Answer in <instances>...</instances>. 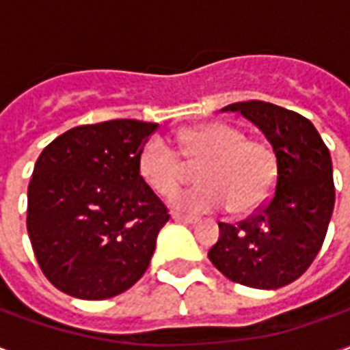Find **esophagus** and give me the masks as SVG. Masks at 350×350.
Wrapping results in <instances>:
<instances>
[{"instance_id":"34e87169","label":"esophagus","mask_w":350,"mask_h":350,"mask_svg":"<svg viewBox=\"0 0 350 350\" xmlns=\"http://www.w3.org/2000/svg\"><path fill=\"white\" fill-rule=\"evenodd\" d=\"M172 219L176 223H183V225H195L197 219L195 217H189V215H182V213H172Z\"/></svg>"}]
</instances>
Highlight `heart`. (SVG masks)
I'll use <instances>...</instances> for the list:
<instances>
[{
    "label": "heart",
    "instance_id": "1",
    "mask_svg": "<svg viewBox=\"0 0 350 350\" xmlns=\"http://www.w3.org/2000/svg\"><path fill=\"white\" fill-rule=\"evenodd\" d=\"M176 142L178 152L163 138H148L137 155V172L153 195L168 198L185 180V165H198L197 187L172 198L180 212L212 213L227 206L234 215H247L266 204L275 189L278 157L271 146L247 138L230 123L185 127Z\"/></svg>",
    "mask_w": 350,
    "mask_h": 350
}]
</instances>
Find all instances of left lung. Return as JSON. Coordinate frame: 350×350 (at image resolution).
I'll return each mask as SVG.
<instances>
[{"label": "left lung", "instance_id": "obj_1", "mask_svg": "<svg viewBox=\"0 0 350 350\" xmlns=\"http://www.w3.org/2000/svg\"><path fill=\"white\" fill-rule=\"evenodd\" d=\"M223 110L240 112L262 131L278 157V183L247 219L219 223V240L208 257L234 283L281 288L300 278L323 247L336 202L330 152L298 112L264 100Z\"/></svg>", "mask_w": 350, "mask_h": 350}]
</instances>
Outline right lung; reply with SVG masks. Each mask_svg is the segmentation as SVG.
Wrapping results in <instances>:
<instances>
[{
	"instance_id": "obj_1",
	"label": "right lung",
	"mask_w": 350,
	"mask_h": 350,
	"mask_svg": "<svg viewBox=\"0 0 350 350\" xmlns=\"http://www.w3.org/2000/svg\"><path fill=\"white\" fill-rule=\"evenodd\" d=\"M157 123L79 125L54 138L27 187V234L44 278L80 300L125 293L150 266L167 206L146 187L137 155Z\"/></svg>"
}]
</instances>
